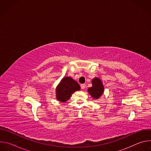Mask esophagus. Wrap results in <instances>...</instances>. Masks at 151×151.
<instances>
[{"instance_id": "34e87169", "label": "esophagus", "mask_w": 151, "mask_h": 151, "mask_svg": "<svg viewBox=\"0 0 151 151\" xmlns=\"http://www.w3.org/2000/svg\"><path fill=\"white\" fill-rule=\"evenodd\" d=\"M81 88H82V89H85V87H86V85H85V84H84V83L81 84Z\"/></svg>"}]
</instances>
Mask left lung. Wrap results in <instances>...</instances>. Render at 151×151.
Segmentation results:
<instances>
[{
	"label": "left lung",
	"instance_id": "obj_1",
	"mask_svg": "<svg viewBox=\"0 0 151 151\" xmlns=\"http://www.w3.org/2000/svg\"><path fill=\"white\" fill-rule=\"evenodd\" d=\"M93 86L88 89L90 96L97 100L99 99L104 92V87L101 81L99 78H95L92 80Z\"/></svg>",
	"mask_w": 151,
	"mask_h": 151
}]
</instances>
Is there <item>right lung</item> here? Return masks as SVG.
Listing matches in <instances>:
<instances>
[{"label": "right lung", "mask_w": 151, "mask_h": 151, "mask_svg": "<svg viewBox=\"0 0 151 151\" xmlns=\"http://www.w3.org/2000/svg\"><path fill=\"white\" fill-rule=\"evenodd\" d=\"M79 90L81 87L76 81L70 77H64L56 88V99L61 102H65L74 92Z\"/></svg>", "instance_id": "right-lung-1"}]
</instances>
